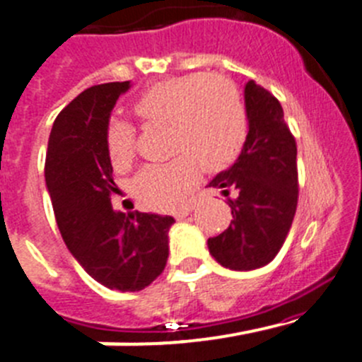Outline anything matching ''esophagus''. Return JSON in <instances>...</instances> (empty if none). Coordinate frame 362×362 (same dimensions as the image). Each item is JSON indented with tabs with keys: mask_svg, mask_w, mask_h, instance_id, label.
Segmentation results:
<instances>
[{
	"mask_svg": "<svg viewBox=\"0 0 362 362\" xmlns=\"http://www.w3.org/2000/svg\"><path fill=\"white\" fill-rule=\"evenodd\" d=\"M194 207H197V202H192V204L185 205L184 209H180V211H178V212H175V218H177V219H184V218H187V216L191 214L192 209H194Z\"/></svg>",
	"mask_w": 362,
	"mask_h": 362,
	"instance_id": "obj_1",
	"label": "esophagus"
}]
</instances>
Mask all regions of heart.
Masks as SVG:
<instances>
[{
  "label": "heart",
  "mask_w": 362,
  "mask_h": 362,
  "mask_svg": "<svg viewBox=\"0 0 362 362\" xmlns=\"http://www.w3.org/2000/svg\"><path fill=\"white\" fill-rule=\"evenodd\" d=\"M134 112L146 124L170 127V148L177 157L146 165L134 180L144 205L170 211L184 204L205 173L227 170L246 144L250 117L243 94L227 78L211 73H187L157 83L134 101ZM105 148L116 170H127L135 155V134L123 119L109 121Z\"/></svg>",
  "instance_id": "b5f03b06"
}]
</instances>
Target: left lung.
<instances>
[{"instance_id":"8db88e82","label":"left lung","mask_w":362,"mask_h":362,"mask_svg":"<svg viewBox=\"0 0 362 362\" xmlns=\"http://www.w3.org/2000/svg\"><path fill=\"white\" fill-rule=\"evenodd\" d=\"M250 130L230 170L209 185L223 189L232 209L230 227L209 239V252L225 268L248 272L275 259L298 205L296 141L280 101L250 80L245 87Z\"/></svg>"}]
</instances>
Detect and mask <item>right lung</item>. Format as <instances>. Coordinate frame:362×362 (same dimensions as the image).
Here are the masks:
<instances>
[{
    "label": "right lung",
    "instance_id": "add662e5",
    "mask_svg": "<svg viewBox=\"0 0 362 362\" xmlns=\"http://www.w3.org/2000/svg\"><path fill=\"white\" fill-rule=\"evenodd\" d=\"M130 82L93 86L57 116L44 177L64 243L105 288L141 291L165 268L171 216L116 212L117 187L105 148V128Z\"/></svg>",
    "mask_w": 362,
    "mask_h": 362
}]
</instances>
